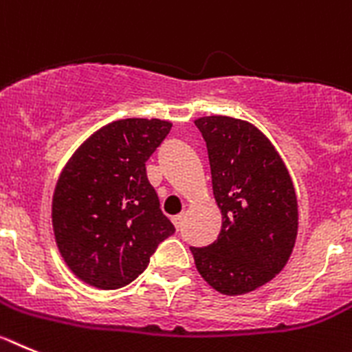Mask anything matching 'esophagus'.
Listing matches in <instances>:
<instances>
[{
  "mask_svg": "<svg viewBox=\"0 0 352 352\" xmlns=\"http://www.w3.org/2000/svg\"><path fill=\"white\" fill-rule=\"evenodd\" d=\"M182 221H184V214H177V215H173V217H172V223L175 224L177 230H179V228H180Z\"/></svg>",
  "mask_w": 352,
  "mask_h": 352,
  "instance_id": "1",
  "label": "esophagus"
}]
</instances>
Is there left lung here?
Here are the masks:
<instances>
[{
	"label": "left lung",
	"mask_w": 352,
	"mask_h": 352,
	"mask_svg": "<svg viewBox=\"0 0 352 352\" xmlns=\"http://www.w3.org/2000/svg\"><path fill=\"white\" fill-rule=\"evenodd\" d=\"M208 151L212 191L223 223L217 240L191 247L196 270L228 296L270 283L286 267L298 233V199L283 157L243 119L195 121Z\"/></svg>",
	"instance_id": "1"
}]
</instances>
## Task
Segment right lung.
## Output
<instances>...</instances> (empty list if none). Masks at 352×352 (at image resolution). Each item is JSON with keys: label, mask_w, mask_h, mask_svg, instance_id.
<instances>
[{"label": "right lung", "mask_w": 352, "mask_h": 352, "mask_svg": "<svg viewBox=\"0 0 352 352\" xmlns=\"http://www.w3.org/2000/svg\"><path fill=\"white\" fill-rule=\"evenodd\" d=\"M170 129L172 122L161 119H119L94 131L65 164L52 196V228L82 283L126 286L175 231L145 172Z\"/></svg>", "instance_id": "add662e5"}]
</instances>
